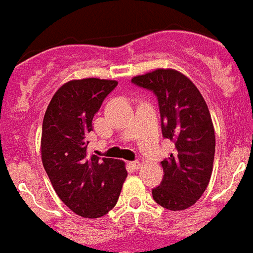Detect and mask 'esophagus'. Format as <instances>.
Instances as JSON below:
<instances>
[{
  "label": "esophagus",
  "instance_id": "esophagus-1",
  "mask_svg": "<svg viewBox=\"0 0 253 253\" xmlns=\"http://www.w3.org/2000/svg\"><path fill=\"white\" fill-rule=\"evenodd\" d=\"M130 166L133 167L134 169H139V166H140V162H139V161H134V162H130Z\"/></svg>",
  "mask_w": 253,
  "mask_h": 253
}]
</instances>
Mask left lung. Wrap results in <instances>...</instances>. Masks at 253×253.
Listing matches in <instances>:
<instances>
[{
    "label": "left lung",
    "mask_w": 253,
    "mask_h": 253,
    "mask_svg": "<svg viewBox=\"0 0 253 253\" xmlns=\"http://www.w3.org/2000/svg\"><path fill=\"white\" fill-rule=\"evenodd\" d=\"M131 82L157 96L163 138L175 151L163 160V178L152 190L154 202L169 210H184L200 199L209 184L215 134L204 97L189 78L175 69H156Z\"/></svg>",
    "instance_id": "8db88e82"
}]
</instances>
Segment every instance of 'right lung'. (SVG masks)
<instances>
[{"instance_id": "1", "label": "right lung", "mask_w": 253, "mask_h": 253, "mask_svg": "<svg viewBox=\"0 0 253 253\" xmlns=\"http://www.w3.org/2000/svg\"><path fill=\"white\" fill-rule=\"evenodd\" d=\"M116 84L100 78L67 82L51 97L44 115V169L60 200L84 218L109 213L128 176L123 161L87 154L93 116Z\"/></svg>"}]
</instances>
